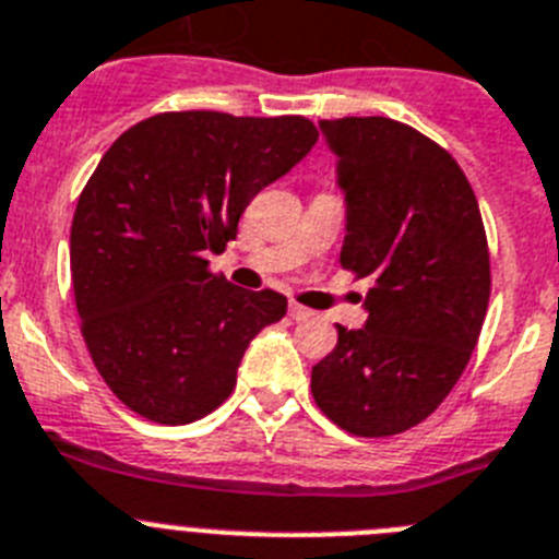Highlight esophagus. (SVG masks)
Instances as JSON below:
<instances>
[{
    "instance_id": "1",
    "label": "esophagus",
    "mask_w": 559,
    "mask_h": 559,
    "mask_svg": "<svg viewBox=\"0 0 559 559\" xmlns=\"http://www.w3.org/2000/svg\"><path fill=\"white\" fill-rule=\"evenodd\" d=\"M289 318L293 321H307V318H312V309L301 307V304H289Z\"/></svg>"
}]
</instances>
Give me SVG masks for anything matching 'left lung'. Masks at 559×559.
<instances>
[{
    "label": "left lung",
    "instance_id": "left-lung-1",
    "mask_svg": "<svg viewBox=\"0 0 559 559\" xmlns=\"http://www.w3.org/2000/svg\"><path fill=\"white\" fill-rule=\"evenodd\" d=\"M346 204L341 264L369 278L367 323L337 326L312 367L318 409L358 438H389L438 409L489 307V247L468 178L447 150L383 116L321 121Z\"/></svg>",
    "mask_w": 559,
    "mask_h": 559
}]
</instances>
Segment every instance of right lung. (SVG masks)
<instances>
[{
	"label": "right lung",
	"instance_id": "obj_1",
	"mask_svg": "<svg viewBox=\"0 0 559 559\" xmlns=\"http://www.w3.org/2000/svg\"><path fill=\"white\" fill-rule=\"evenodd\" d=\"M316 142L304 116L187 110L139 121L102 156L70 227V275L93 364L135 415L181 426L218 409L252 337L284 318V295L233 287L207 255Z\"/></svg>",
	"mask_w": 559,
	"mask_h": 559
}]
</instances>
